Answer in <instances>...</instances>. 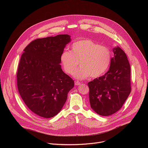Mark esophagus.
<instances>
[{"mask_svg": "<svg viewBox=\"0 0 148 148\" xmlns=\"http://www.w3.org/2000/svg\"><path fill=\"white\" fill-rule=\"evenodd\" d=\"M75 85H80L81 83H80L79 82L77 81V82H75Z\"/></svg>", "mask_w": 148, "mask_h": 148, "instance_id": "obj_1", "label": "esophagus"}]
</instances>
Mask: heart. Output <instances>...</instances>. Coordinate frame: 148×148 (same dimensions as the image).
I'll return each instance as SVG.
<instances>
[{"label":"heart","mask_w":148,"mask_h":148,"mask_svg":"<svg viewBox=\"0 0 148 148\" xmlns=\"http://www.w3.org/2000/svg\"><path fill=\"white\" fill-rule=\"evenodd\" d=\"M112 59L110 49L95 41L85 39L76 41L71 45V50L65 51L60 56V61L65 72L69 75L74 73L78 79L89 77L97 78L108 70Z\"/></svg>","instance_id":"obj_1"}]
</instances>
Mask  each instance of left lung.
I'll use <instances>...</instances> for the list:
<instances>
[{
    "label": "left lung",
    "mask_w": 148,
    "mask_h": 148,
    "mask_svg": "<svg viewBox=\"0 0 148 148\" xmlns=\"http://www.w3.org/2000/svg\"><path fill=\"white\" fill-rule=\"evenodd\" d=\"M109 69L106 74L88 83L92 109L101 116H110L123 106L130 91V67L119 47L113 49Z\"/></svg>",
    "instance_id": "8db88e82"
}]
</instances>
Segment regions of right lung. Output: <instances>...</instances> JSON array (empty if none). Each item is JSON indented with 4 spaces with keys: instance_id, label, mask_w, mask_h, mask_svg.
<instances>
[{
    "instance_id": "obj_1",
    "label": "right lung",
    "mask_w": 148,
    "mask_h": 148,
    "mask_svg": "<svg viewBox=\"0 0 148 148\" xmlns=\"http://www.w3.org/2000/svg\"><path fill=\"white\" fill-rule=\"evenodd\" d=\"M71 41L68 35L37 39L24 49L17 72L22 100L35 114L51 118L65 103L74 81L62 68L60 56Z\"/></svg>"
}]
</instances>
